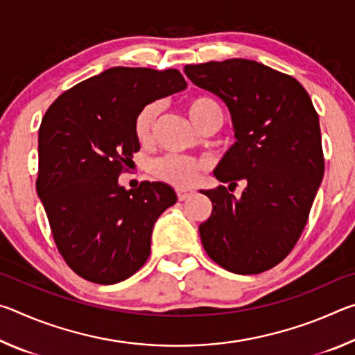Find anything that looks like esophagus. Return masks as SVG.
<instances>
[{
	"label": "esophagus",
	"mask_w": 355,
	"mask_h": 355,
	"mask_svg": "<svg viewBox=\"0 0 355 355\" xmlns=\"http://www.w3.org/2000/svg\"><path fill=\"white\" fill-rule=\"evenodd\" d=\"M192 196V191H189V189H177V197H178V200H186V199H189V197Z\"/></svg>",
	"instance_id": "34e87169"
}]
</instances>
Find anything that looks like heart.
I'll list each match as a JSON object with an SVG mask.
<instances>
[{"label":"heart","mask_w":355,"mask_h":355,"mask_svg":"<svg viewBox=\"0 0 355 355\" xmlns=\"http://www.w3.org/2000/svg\"><path fill=\"white\" fill-rule=\"evenodd\" d=\"M186 112L197 128L202 130L208 123L216 122L220 127L222 110L218 101L208 95H197L186 103ZM159 116V103H148L136 114L133 130L136 139L141 144L152 141L156 119ZM207 164L202 159L189 158V156L180 155H164L155 159L152 163V173L161 180L177 188H186L199 178L200 172L205 169Z\"/></svg>","instance_id":"1"}]
</instances>
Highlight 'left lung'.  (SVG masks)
<instances>
[{
  "instance_id": "obj_1",
  "label": "left lung",
  "mask_w": 355,
  "mask_h": 355,
  "mask_svg": "<svg viewBox=\"0 0 355 355\" xmlns=\"http://www.w3.org/2000/svg\"><path fill=\"white\" fill-rule=\"evenodd\" d=\"M184 73L230 111L236 142L214 177L245 184L200 191L213 211L199 227L203 249L235 274H260L290 254L307 224L324 175L320 119L293 76L249 59L186 65Z\"/></svg>"
}]
</instances>
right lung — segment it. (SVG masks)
Here are the masks:
<instances>
[{"label": "right lung", "instance_id": "1", "mask_svg": "<svg viewBox=\"0 0 355 355\" xmlns=\"http://www.w3.org/2000/svg\"><path fill=\"white\" fill-rule=\"evenodd\" d=\"M186 86L175 69L112 67L59 95L42 119L35 188L59 254L80 277L119 284L147 261L155 222L177 194L161 182L125 189L119 175L139 150L136 114Z\"/></svg>", "mask_w": 355, "mask_h": 355}]
</instances>
